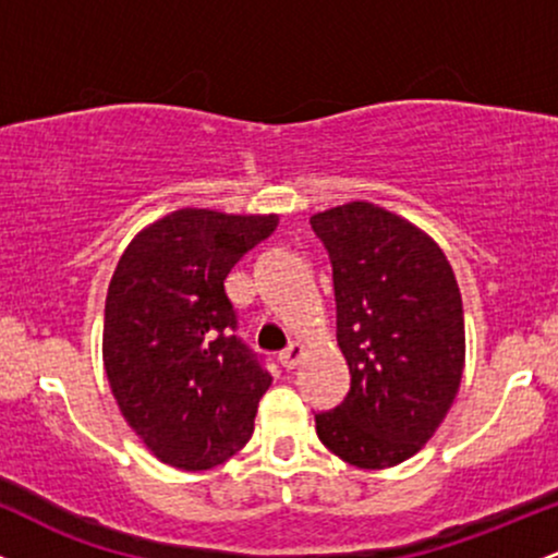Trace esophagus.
<instances>
[{
  "mask_svg": "<svg viewBox=\"0 0 558 558\" xmlns=\"http://www.w3.org/2000/svg\"><path fill=\"white\" fill-rule=\"evenodd\" d=\"M301 360H304V345L301 343H291L286 351H280V364L286 369H293Z\"/></svg>",
  "mask_w": 558,
  "mask_h": 558,
  "instance_id": "1",
  "label": "esophagus"
}]
</instances>
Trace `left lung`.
Wrapping results in <instances>:
<instances>
[{
	"instance_id": "8db88e82",
	"label": "left lung",
	"mask_w": 558,
	"mask_h": 558,
	"mask_svg": "<svg viewBox=\"0 0 558 558\" xmlns=\"http://www.w3.org/2000/svg\"><path fill=\"white\" fill-rule=\"evenodd\" d=\"M328 248L345 399L315 414L343 462L383 470L420 451L457 399L464 369L462 293L430 235L369 202L312 217Z\"/></svg>"
}]
</instances>
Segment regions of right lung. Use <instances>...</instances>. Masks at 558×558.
I'll return each mask as SVG.
<instances>
[{
    "label": "right lung",
    "mask_w": 558,
    "mask_h": 558,
    "mask_svg": "<svg viewBox=\"0 0 558 558\" xmlns=\"http://www.w3.org/2000/svg\"><path fill=\"white\" fill-rule=\"evenodd\" d=\"M278 215L178 209L128 243L105 304L107 380L159 462L213 470L246 446L270 388L262 354L235 336L226 278Z\"/></svg>",
    "instance_id": "1"
}]
</instances>
